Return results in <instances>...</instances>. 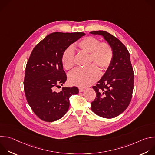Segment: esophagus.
Returning <instances> with one entry per match:
<instances>
[{"mask_svg":"<svg viewBox=\"0 0 155 155\" xmlns=\"http://www.w3.org/2000/svg\"><path fill=\"white\" fill-rule=\"evenodd\" d=\"M78 90H79L80 92H83L84 90V88H83V87H79Z\"/></svg>","mask_w":155,"mask_h":155,"instance_id":"1","label":"esophagus"}]
</instances>
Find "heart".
<instances>
[{
    "instance_id": "heart-1",
    "label": "heart",
    "mask_w": 155,
    "mask_h": 155,
    "mask_svg": "<svg viewBox=\"0 0 155 155\" xmlns=\"http://www.w3.org/2000/svg\"><path fill=\"white\" fill-rule=\"evenodd\" d=\"M81 51L90 53V62H94L102 71L107 70L112 64L114 51L108 42L102 41L94 37L88 36L77 43ZM63 67L66 70L72 69L75 65L74 51L72 47L66 49L61 58ZM100 77V71L96 65H91L86 69H77L70 73L69 80L71 84L79 87L90 86L96 81Z\"/></svg>"
}]
</instances>
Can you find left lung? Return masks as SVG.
Segmentation results:
<instances>
[{
	"instance_id": "obj_1",
	"label": "left lung",
	"mask_w": 155,
	"mask_h": 155,
	"mask_svg": "<svg viewBox=\"0 0 155 155\" xmlns=\"http://www.w3.org/2000/svg\"><path fill=\"white\" fill-rule=\"evenodd\" d=\"M90 33L102 35L114 51L112 64L93 86L96 97L91 103V110L102 118H113L123 113L131 101L134 74L130 54L124 44L111 34L104 31Z\"/></svg>"
}]
</instances>
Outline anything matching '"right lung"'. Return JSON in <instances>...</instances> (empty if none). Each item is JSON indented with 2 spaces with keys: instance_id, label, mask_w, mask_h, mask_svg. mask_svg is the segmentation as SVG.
<instances>
[{
  "instance_id": "add662e5",
  "label": "right lung",
  "mask_w": 155,
  "mask_h": 155,
  "mask_svg": "<svg viewBox=\"0 0 155 155\" xmlns=\"http://www.w3.org/2000/svg\"><path fill=\"white\" fill-rule=\"evenodd\" d=\"M83 32H53L33 49L26 66L24 89L27 101L41 120L53 122L61 118L69 108V98L78 93L76 86L62 87L67 80L61 58L64 51Z\"/></svg>"
}]
</instances>
